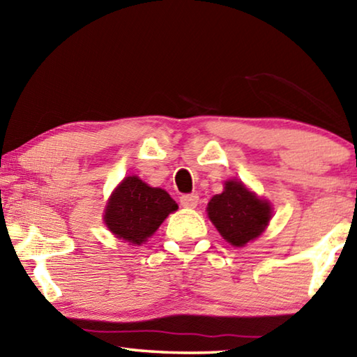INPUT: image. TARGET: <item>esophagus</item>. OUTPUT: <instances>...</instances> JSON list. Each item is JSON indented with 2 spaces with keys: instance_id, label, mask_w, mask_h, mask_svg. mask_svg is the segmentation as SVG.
<instances>
[{
  "instance_id": "obj_1",
  "label": "esophagus",
  "mask_w": 357,
  "mask_h": 357,
  "mask_svg": "<svg viewBox=\"0 0 357 357\" xmlns=\"http://www.w3.org/2000/svg\"><path fill=\"white\" fill-rule=\"evenodd\" d=\"M179 202H181V206H183V208L193 209V208H197V204H198V195H197V193H189V195L181 197Z\"/></svg>"
}]
</instances>
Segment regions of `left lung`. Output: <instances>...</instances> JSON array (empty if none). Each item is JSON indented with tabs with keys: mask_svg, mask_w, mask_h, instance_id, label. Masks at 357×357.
I'll return each mask as SVG.
<instances>
[{
	"mask_svg": "<svg viewBox=\"0 0 357 357\" xmlns=\"http://www.w3.org/2000/svg\"><path fill=\"white\" fill-rule=\"evenodd\" d=\"M208 217L222 238L234 247H244L268 227L273 208L241 181H227L222 193L208 203Z\"/></svg>",
	"mask_w": 357,
	"mask_h": 357,
	"instance_id": "left-lung-1",
	"label": "left lung"
}]
</instances>
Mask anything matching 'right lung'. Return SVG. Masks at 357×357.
Listing matches in <instances>:
<instances>
[{"instance_id":"1","label":"right lung","mask_w":357,"mask_h":357,"mask_svg":"<svg viewBox=\"0 0 357 357\" xmlns=\"http://www.w3.org/2000/svg\"><path fill=\"white\" fill-rule=\"evenodd\" d=\"M176 209V202L164 189L151 187L138 176H128L113 190L104 222L116 238L140 245Z\"/></svg>"}]
</instances>
